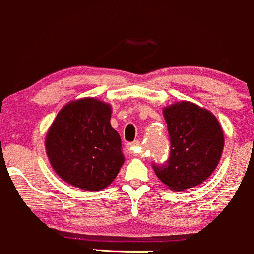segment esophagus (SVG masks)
<instances>
[{"label": "esophagus", "instance_id": "esophagus-1", "mask_svg": "<svg viewBox=\"0 0 254 254\" xmlns=\"http://www.w3.org/2000/svg\"><path fill=\"white\" fill-rule=\"evenodd\" d=\"M139 145H140V141H139V140H135V141H133V142H127V146L130 147V149L139 146Z\"/></svg>", "mask_w": 254, "mask_h": 254}]
</instances>
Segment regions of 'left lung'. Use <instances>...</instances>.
Returning a JSON list of instances; mask_svg holds the SVG:
<instances>
[{"label":"left lung","mask_w":254,"mask_h":254,"mask_svg":"<svg viewBox=\"0 0 254 254\" xmlns=\"http://www.w3.org/2000/svg\"><path fill=\"white\" fill-rule=\"evenodd\" d=\"M169 157L152 163L157 178L174 190L200 185L217 167L224 145L221 125L211 113L190 102L164 109Z\"/></svg>","instance_id":"obj_1"}]
</instances>
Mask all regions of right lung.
Returning a JSON list of instances; mask_svg holds the SVG:
<instances>
[{
    "instance_id": "add662e5",
    "label": "right lung",
    "mask_w": 254,
    "mask_h": 254,
    "mask_svg": "<svg viewBox=\"0 0 254 254\" xmlns=\"http://www.w3.org/2000/svg\"><path fill=\"white\" fill-rule=\"evenodd\" d=\"M110 114V105L95 98L70 102L58 114L45 147L62 180L86 190H99L114 181L125 159Z\"/></svg>"
}]
</instances>
